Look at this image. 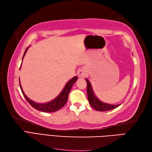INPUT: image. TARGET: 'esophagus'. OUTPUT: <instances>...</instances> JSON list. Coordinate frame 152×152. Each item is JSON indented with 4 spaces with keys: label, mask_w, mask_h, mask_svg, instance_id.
Here are the masks:
<instances>
[{
    "label": "esophagus",
    "mask_w": 152,
    "mask_h": 152,
    "mask_svg": "<svg viewBox=\"0 0 152 152\" xmlns=\"http://www.w3.org/2000/svg\"><path fill=\"white\" fill-rule=\"evenodd\" d=\"M86 75V72L84 71V69H80V70H79L78 75H79V77H84Z\"/></svg>",
    "instance_id": "esophagus-1"
}]
</instances>
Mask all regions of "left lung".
<instances>
[{
    "instance_id": "8db88e82",
    "label": "left lung",
    "mask_w": 152,
    "mask_h": 152,
    "mask_svg": "<svg viewBox=\"0 0 152 152\" xmlns=\"http://www.w3.org/2000/svg\"><path fill=\"white\" fill-rule=\"evenodd\" d=\"M85 80H86V83H87V95H88V101L92 108L97 111H100V112H104V111H109L111 110H113L121 105V104H115V105L110 104L100 101V100L95 95L90 81H89L88 79H86Z\"/></svg>"
}]
</instances>
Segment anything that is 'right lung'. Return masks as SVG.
I'll return each mask as SVG.
<instances>
[{
	"mask_svg": "<svg viewBox=\"0 0 152 152\" xmlns=\"http://www.w3.org/2000/svg\"><path fill=\"white\" fill-rule=\"evenodd\" d=\"M28 49V47L26 48V50H25L23 59ZM21 65H20V67H21ZM77 80V76L73 77L72 79H70L68 82L66 83L64 88H63V90H62L61 94H59L56 98L50 102H46V103H42H42H37L33 101L32 100L29 99L27 96L25 95L20 83V79H19V84H20V90L22 91V93H23L24 95V97H25L26 99L27 100V101L29 103V104H30L32 107H33V108L36 110L41 111V112H56V111L58 110H60L66 104V102L68 101L69 91L71 90L73 84L76 82Z\"/></svg>",
	"mask_w": 152,
	"mask_h": 152,
	"instance_id": "right-lung-1",
	"label": "right lung"
}]
</instances>
